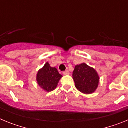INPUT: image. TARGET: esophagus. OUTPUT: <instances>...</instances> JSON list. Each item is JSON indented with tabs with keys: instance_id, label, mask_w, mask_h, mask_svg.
<instances>
[{
	"instance_id": "esophagus-1",
	"label": "esophagus",
	"mask_w": 128,
	"mask_h": 128,
	"mask_svg": "<svg viewBox=\"0 0 128 128\" xmlns=\"http://www.w3.org/2000/svg\"><path fill=\"white\" fill-rule=\"evenodd\" d=\"M63 74L64 75H66V74H69V72L68 70H65V71H63Z\"/></svg>"
}]
</instances>
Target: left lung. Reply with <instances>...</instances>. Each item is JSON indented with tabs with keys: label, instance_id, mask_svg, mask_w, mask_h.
Here are the masks:
<instances>
[{
	"label": "left lung",
	"instance_id": "obj_1",
	"mask_svg": "<svg viewBox=\"0 0 128 128\" xmlns=\"http://www.w3.org/2000/svg\"><path fill=\"white\" fill-rule=\"evenodd\" d=\"M72 78L76 88L84 94L94 92L99 83V76L96 70L84 63L75 66Z\"/></svg>",
	"mask_w": 128,
	"mask_h": 128
}]
</instances>
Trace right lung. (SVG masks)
Segmentation results:
<instances>
[{"mask_svg": "<svg viewBox=\"0 0 128 128\" xmlns=\"http://www.w3.org/2000/svg\"><path fill=\"white\" fill-rule=\"evenodd\" d=\"M62 76L55 67H51L48 62L38 72L36 80L38 84L47 92L54 90Z\"/></svg>", "mask_w": 128, "mask_h": 128, "instance_id": "obj_1", "label": "right lung"}]
</instances>
